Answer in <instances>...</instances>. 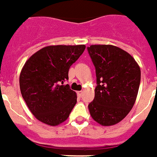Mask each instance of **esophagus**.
<instances>
[{
  "instance_id": "obj_1",
  "label": "esophagus",
  "mask_w": 157,
  "mask_h": 157,
  "mask_svg": "<svg viewBox=\"0 0 157 157\" xmlns=\"http://www.w3.org/2000/svg\"><path fill=\"white\" fill-rule=\"evenodd\" d=\"M77 95H78V96H80V97H82V95H83V91H82V90L77 91Z\"/></svg>"
}]
</instances>
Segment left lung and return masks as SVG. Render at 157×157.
Here are the masks:
<instances>
[{
  "label": "left lung",
  "mask_w": 157,
  "mask_h": 157,
  "mask_svg": "<svg viewBox=\"0 0 157 157\" xmlns=\"http://www.w3.org/2000/svg\"><path fill=\"white\" fill-rule=\"evenodd\" d=\"M88 53L96 69L95 97L88 105L90 116L102 126L123 120L135 104L140 82V67L119 47L92 45Z\"/></svg>",
  "instance_id": "1"
}]
</instances>
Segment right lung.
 Returning <instances> with one entry per match:
<instances>
[{
  "instance_id": "1",
  "label": "right lung",
  "mask_w": 157,
  "mask_h": 157,
  "mask_svg": "<svg viewBox=\"0 0 157 157\" xmlns=\"http://www.w3.org/2000/svg\"><path fill=\"white\" fill-rule=\"evenodd\" d=\"M85 45L49 46L26 61L20 75V89L26 105L41 122L57 126L67 120L76 103V94L64 85L71 66Z\"/></svg>"
}]
</instances>
